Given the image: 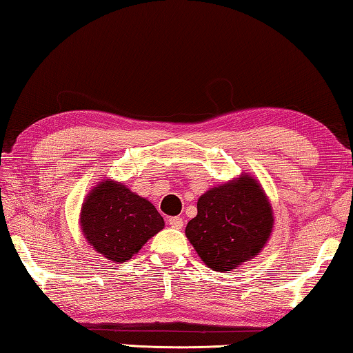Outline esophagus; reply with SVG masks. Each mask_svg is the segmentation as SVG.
Wrapping results in <instances>:
<instances>
[{"label": "esophagus", "instance_id": "esophagus-1", "mask_svg": "<svg viewBox=\"0 0 353 353\" xmlns=\"http://www.w3.org/2000/svg\"><path fill=\"white\" fill-rule=\"evenodd\" d=\"M168 225L174 229H182L183 228V220L181 216H171L170 220H168Z\"/></svg>", "mask_w": 353, "mask_h": 353}]
</instances>
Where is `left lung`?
Instances as JSON below:
<instances>
[{"label":"left lung","mask_w":353,"mask_h":353,"mask_svg":"<svg viewBox=\"0 0 353 353\" xmlns=\"http://www.w3.org/2000/svg\"><path fill=\"white\" fill-rule=\"evenodd\" d=\"M272 228L273 212L264 190L243 174L198 199V215L188 221L185 236L207 267L229 273L261 253Z\"/></svg>","instance_id":"obj_1"}]
</instances>
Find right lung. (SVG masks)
I'll use <instances>...</instances> for the list:
<instances>
[{
  "label": "right lung",
  "instance_id": "1",
  "mask_svg": "<svg viewBox=\"0 0 353 353\" xmlns=\"http://www.w3.org/2000/svg\"><path fill=\"white\" fill-rule=\"evenodd\" d=\"M80 225L88 243L97 253L108 261L127 262L163 229L165 221L148 199L108 179L86 196Z\"/></svg>",
  "mask_w": 353,
  "mask_h": 353
}]
</instances>
